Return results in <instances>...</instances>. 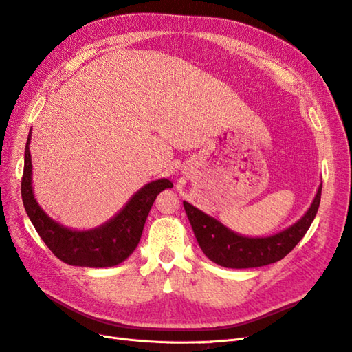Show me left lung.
I'll use <instances>...</instances> for the list:
<instances>
[{"instance_id":"1","label":"left lung","mask_w":352,"mask_h":352,"mask_svg":"<svg viewBox=\"0 0 352 352\" xmlns=\"http://www.w3.org/2000/svg\"><path fill=\"white\" fill-rule=\"evenodd\" d=\"M320 198L322 185L317 189L311 207L295 225L265 238L238 235L189 202L184 201V207L202 252L211 261L229 269H250L276 263L289 254L311 226Z\"/></svg>"}]
</instances>
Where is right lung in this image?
Returning a JSON list of instances; mask_svg holds the SVG:
<instances>
[{"mask_svg":"<svg viewBox=\"0 0 352 352\" xmlns=\"http://www.w3.org/2000/svg\"><path fill=\"white\" fill-rule=\"evenodd\" d=\"M30 133L25 148V168L22 177V199L28 216L38 235L57 258L80 267H111L120 264L140 243L145 220L157 195L172 188L168 179L146 184L127 201V204L102 226L91 230H72L47 216L39 207L32 190Z\"/></svg>","mask_w":352,"mask_h":352,"instance_id":"obj_1","label":"right lung"}]
</instances>
